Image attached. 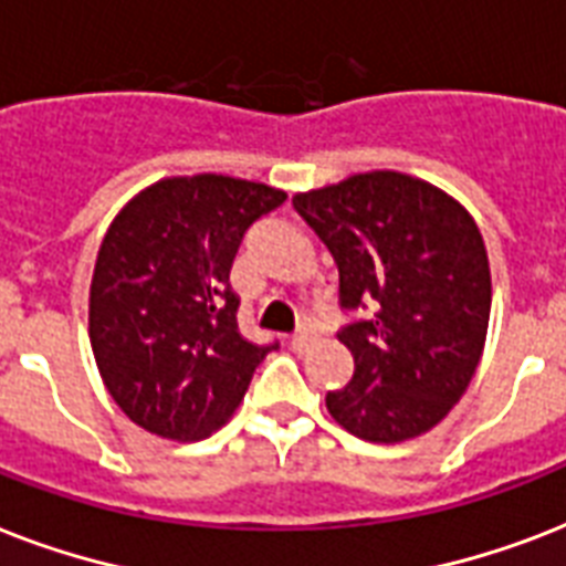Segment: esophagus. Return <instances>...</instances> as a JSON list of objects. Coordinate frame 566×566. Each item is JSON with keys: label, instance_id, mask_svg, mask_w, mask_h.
<instances>
[{"label": "esophagus", "instance_id": "obj_1", "mask_svg": "<svg viewBox=\"0 0 566 566\" xmlns=\"http://www.w3.org/2000/svg\"><path fill=\"white\" fill-rule=\"evenodd\" d=\"M311 340H314V335H311L308 328H300V332L291 337V349H293V353H305Z\"/></svg>", "mask_w": 566, "mask_h": 566}]
</instances>
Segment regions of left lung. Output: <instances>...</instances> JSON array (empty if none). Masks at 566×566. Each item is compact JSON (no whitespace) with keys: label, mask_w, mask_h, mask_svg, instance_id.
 <instances>
[{"label":"left lung","mask_w":566,"mask_h":566,"mask_svg":"<svg viewBox=\"0 0 566 566\" xmlns=\"http://www.w3.org/2000/svg\"><path fill=\"white\" fill-rule=\"evenodd\" d=\"M340 273V305L367 311L337 340L355 373L326 408L349 434L402 443L464 396L491 319V264L464 205L408 172L373 170L293 196Z\"/></svg>","instance_id":"left-lung-1"}]
</instances>
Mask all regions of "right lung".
Returning <instances> with one entry per match:
<instances>
[{
	"instance_id": "1",
	"label": "right lung",
	"mask_w": 566,
	"mask_h": 566,
	"mask_svg": "<svg viewBox=\"0 0 566 566\" xmlns=\"http://www.w3.org/2000/svg\"><path fill=\"white\" fill-rule=\"evenodd\" d=\"M287 193L217 172L172 176L132 196L102 238L91 346L111 399L167 440L229 422L273 346L238 332L231 261L247 229Z\"/></svg>"
}]
</instances>
